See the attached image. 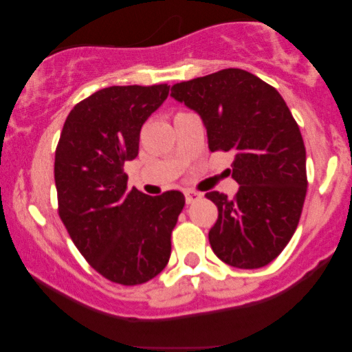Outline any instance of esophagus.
<instances>
[{"instance_id": "esophagus-1", "label": "esophagus", "mask_w": 352, "mask_h": 352, "mask_svg": "<svg viewBox=\"0 0 352 352\" xmlns=\"http://www.w3.org/2000/svg\"><path fill=\"white\" fill-rule=\"evenodd\" d=\"M201 197V193L195 192V190H185V201L187 204H193V201H197Z\"/></svg>"}]
</instances>
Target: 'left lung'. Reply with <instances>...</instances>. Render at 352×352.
I'll return each instance as SVG.
<instances>
[{
    "mask_svg": "<svg viewBox=\"0 0 352 352\" xmlns=\"http://www.w3.org/2000/svg\"><path fill=\"white\" fill-rule=\"evenodd\" d=\"M172 98L197 111L212 152H233L232 200L205 193L218 208L208 232L213 253L235 268L272 263L300 223L305 204V142L280 92L243 69H221L172 86Z\"/></svg>",
    "mask_w": 352,
    "mask_h": 352,
    "instance_id": "8db88e82",
    "label": "left lung"
}]
</instances>
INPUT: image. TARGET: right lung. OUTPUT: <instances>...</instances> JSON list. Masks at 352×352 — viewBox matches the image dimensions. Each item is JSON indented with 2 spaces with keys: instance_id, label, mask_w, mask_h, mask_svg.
Segmentation results:
<instances>
[{
  "instance_id": "obj_1",
  "label": "right lung",
  "mask_w": 352,
  "mask_h": 352,
  "mask_svg": "<svg viewBox=\"0 0 352 352\" xmlns=\"http://www.w3.org/2000/svg\"><path fill=\"white\" fill-rule=\"evenodd\" d=\"M167 84L100 89L67 116L54 159L58 213L99 274L142 285L167 266L182 192L148 197L127 187L124 164L139 153L140 129L167 99Z\"/></svg>"
}]
</instances>
